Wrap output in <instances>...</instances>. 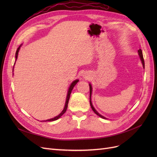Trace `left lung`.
Instances as JSON below:
<instances>
[{
	"mask_svg": "<svg viewBox=\"0 0 157 157\" xmlns=\"http://www.w3.org/2000/svg\"><path fill=\"white\" fill-rule=\"evenodd\" d=\"M138 52H139V55H140V57L141 58V62H142V64H143V66H144V68H145V63H144V56H143V54H142V51L141 49H139L138 50ZM90 85V106H91L92 107V109L93 110V111L97 115H98L99 117H101L102 118H104V119H107V118L105 117H104L103 116H102L101 115H100L99 113H98V111L96 110V109H94V107H93L92 105V101H91V94H92V86L91 84H89Z\"/></svg>",
	"mask_w": 157,
	"mask_h": 157,
	"instance_id": "8db88e82",
	"label": "left lung"
}]
</instances>
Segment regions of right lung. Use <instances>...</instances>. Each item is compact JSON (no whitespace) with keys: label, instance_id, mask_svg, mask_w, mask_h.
Segmentation results:
<instances>
[{"label":"right lung","instance_id":"right-lung-1","mask_svg":"<svg viewBox=\"0 0 157 157\" xmlns=\"http://www.w3.org/2000/svg\"><path fill=\"white\" fill-rule=\"evenodd\" d=\"M20 46L21 45L18 47L17 50H16V61L17 59V54H18V52H19V50H20ZM78 82V80H75V81H73L72 82V84H71V86L69 88V90H68V93H67V99H66V102H65V107L63 109V110L62 111V112H61L59 115L58 116H57L53 118H51V119H48V120H46V121H56L58 120V118H59L61 116H62L63 114L65 113L66 110H67V107H68V103H69V98H70V95H71V91H72L73 88H74V86H75L76 84H77V83Z\"/></svg>","mask_w":157,"mask_h":157}]
</instances>
